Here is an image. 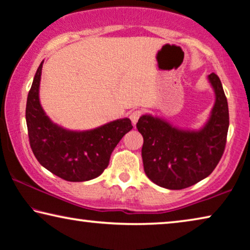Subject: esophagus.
<instances>
[{
	"mask_svg": "<svg viewBox=\"0 0 250 250\" xmlns=\"http://www.w3.org/2000/svg\"><path fill=\"white\" fill-rule=\"evenodd\" d=\"M140 115H141V111H139V110L133 111V112L130 113V120H131V122H132V125H136V124L138 122V120H139Z\"/></svg>",
	"mask_w": 250,
	"mask_h": 250,
	"instance_id": "obj_1",
	"label": "esophagus"
}]
</instances>
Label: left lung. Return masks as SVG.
Here are the masks:
<instances>
[{
    "mask_svg": "<svg viewBox=\"0 0 250 250\" xmlns=\"http://www.w3.org/2000/svg\"><path fill=\"white\" fill-rule=\"evenodd\" d=\"M214 104L200 129H183L165 119L141 115L137 129L144 137V169L149 180L162 188L182 189L208 177L218 165L229 128L228 102L220 78L208 76Z\"/></svg>",
    "mask_w": 250,
    "mask_h": 250,
    "instance_id": "obj_1",
    "label": "left lung"
}]
</instances>
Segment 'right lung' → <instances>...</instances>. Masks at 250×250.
I'll list each match as a JSON object with an SVG mask.
<instances>
[{
  "instance_id": "add662e5",
  "label": "right lung",
  "mask_w": 250,
  "mask_h": 250,
  "mask_svg": "<svg viewBox=\"0 0 250 250\" xmlns=\"http://www.w3.org/2000/svg\"><path fill=\"white\" fill-rule=\"evenodd\" d=\"M42 64L30 88L25 120L30 146L44 168L68 182H85L100 176L109 165L111 154L132 129L129 118L118 119L98 128L75 131L54 124L39 100Z\"/></svg>"
}]
</instances>
